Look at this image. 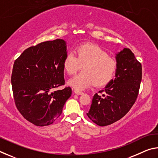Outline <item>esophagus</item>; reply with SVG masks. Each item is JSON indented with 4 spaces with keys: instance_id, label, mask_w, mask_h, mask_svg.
<instances>
[{
    "instance_id": "34e87169",
    "label": "esophagus",
    "mask_w": 158,
    "mask_h": 158,
    "mask_svg": "<svg viewBox=\"0 0 158 158\" xmlns=\"http://www.w3.org/2000/svg\"><path fill=\"white\" fill-rule=\"evenodd\" d=\"M74 93L77 95H82L84 94V93L81 92V91H79L78 90H74Z\"/></svg>"
}]
</instances>
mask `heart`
<instances>
[{"mask_svg":"<svg viewBox=\"0 0 158 158\" xmlns=\"http://www.w3.org/2000/svg\"><path fill=\"white\" fill-rule=\"evenodd\" d=\"M82 66L83 72L69 80L68 84L77 90H84L94 84L101 87L114 78L117 69L116 60L100 47L86 43L79 45L73 53H67L63 68L69 74H74Z\"/></svg>","mask_w":158,"mask_h":158,"instance_id":"obj_1","label":"heart"}]
</instances>
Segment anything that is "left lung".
Instances as JSON below:
<instances>
[{
    "label": "left lung",
    "instance_id": "1",
    "mask_svg": "<svg viewBox=\"0 0 158 158\" xmlns=\"http://www.w3.org/2000/svg\"><path fill=\"white\" fill-rule=\"evenodd\" d=\"M115 79L105 89L95 93L86 114L100 126L111 125L122 118L135 104L142 77L141 64L130 49L124 48L116 56Z\"/></svg>",
    "mask_w": 158,
    "mask_h": 158
}]
</instances>
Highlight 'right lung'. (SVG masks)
<instances>
[{"instance_id": "add662e5", "label": "right lung", "mask_w": 158, "mask_h": 158, "mask_svg": "<svg viewBox=\"0 0 158 158\" xmlns=\"http://www.w3.org/2000/svg\"><path fill=\"white\" fill-rule=\"evenodd\" d=\"M66 55V42L57 39L28 48L15 61L11 83L15 105L36 126L52 124L72 95L69 86L53 90L65 84Z\"/></svg>"}]
</instances>
